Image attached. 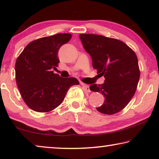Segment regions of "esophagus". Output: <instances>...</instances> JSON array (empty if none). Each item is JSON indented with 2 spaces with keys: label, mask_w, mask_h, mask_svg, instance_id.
<instances>
[{
  "label": "esophagus",
  "mask_w": 159,
  "mask_h": 159,
  "mask_svg": "<svg viewBox=\"0 0 159 159\" xmlns=\"http://www.w3.org/2000/svg\"><path fill=\"white\" fill-rule=\"evenodd\" d=\"M81 85H83V88H84V90L86 91V92H90V87L89 85L87 84H85V83H81Z\"/></svg>",
  "instance_id": "34e87169"
}]
</instances>
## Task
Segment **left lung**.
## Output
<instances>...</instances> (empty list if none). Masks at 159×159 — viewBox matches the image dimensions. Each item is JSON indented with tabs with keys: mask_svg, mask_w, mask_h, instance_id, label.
Masks as SVG:
<instances>
[{
	"mask_svg": "<svg viewBox=\"0 0 159 159\" xmlns=\"http://www.w3.org/2000/svg\"><path fill=\"white\" fill-rule=\"evenodd\" d=\"M83 48L90 54L93 66L104 76L103 84H92L90 90L102 93L104 104L97 110L111 115L119 112L134 96L140 76L134 51L119 40L96 34H80Z\"/></svg>",
	"mask_w": 159,
	"mask_h": 159,
	"instance_id": "left-lung-1",
	"label": "left lung"
}]
</instances>
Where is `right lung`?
<instances>
[{
	"instance_id": "add662e5",
	"label": "right lung",
	"mask_w": 159,
	"mask_h": 159,
	"mask_svg": "<svg viewBox=\"0 0 159 159\" xmlns=\"http://www.w3.org/2000/svg\"><path fill=\"white\" fill-rule=\"evenodd\" d=\"M71 39L70 34H57L39 39L26 45L15 63V78L23 100L38 112H48L64 100L69 88L79 85L76 78L54 74L60 63L57 54Z\"/></svg>"
}]
</instances>
